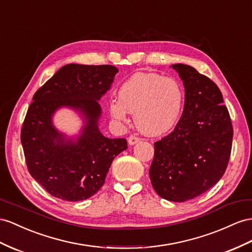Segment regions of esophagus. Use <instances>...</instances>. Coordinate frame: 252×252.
Here are the masks:
<instances>
[{"instance_id":"esophagus-1","label":"esophagus","mask_w":252,"mask_h":252,"mask_svg":"<svg viewBox=\"0 0 252 252\" xmlns=\"http://www.w3.org/2000/svg\"><path fill=\"white\" fill-rule=\"evenodd\" d=\"M127 141H128V144H130L131 146H133V145H135V144L139 143L140 138H139L138 136H136V135H131V136L127 138Z\"/></svg>"}]
</instances>
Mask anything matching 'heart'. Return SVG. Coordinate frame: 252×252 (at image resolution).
I'll list each match as a JSON object with an SVG mask.
<instances>
[{"label":"heart","instance_id":"1","mask_svg":"<svg viewBox=\"0 0 252 252\" xmlns=\"http://www.w3.org/2000/svg\"><path fill=\"white\" fill-rule=\"evenodd\" d=\"M118 99L109 102L112 117L125 124L134 114L139 130L148 135L164 134L175 126L182 112L184 93L179 82L156 73L138 72L118 90Z\"/></svg>","mask_w":252,"mask_h":252}]
</instances>
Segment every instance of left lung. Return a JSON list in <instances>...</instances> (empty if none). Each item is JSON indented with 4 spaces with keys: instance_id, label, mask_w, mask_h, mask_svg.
Returning <instances> with one entry per match:
<instances>
[{
    "instance_id": "8db88e82",
    "label": "left lung",
    "mask_w": 252,
    "mask_h": 252,
    "mask_svg": "<svg viewBox=\"0 0 252 252\" xmlns=\"http://www.w3.org/2000/svg\"><path fill=\"white\" fill-rule=\"evenodd\" d=\"M172 68L184 84V109L175 130L154 143L149 175L159 197L184 202L210 189L223 176L233 126L214 82L188 64Z\"/></svg>"
}]
</instances>
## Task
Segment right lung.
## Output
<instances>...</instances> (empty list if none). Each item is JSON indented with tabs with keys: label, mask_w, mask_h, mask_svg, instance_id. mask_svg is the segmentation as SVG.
I'll return each instance as SVG.
<instances>
[{
	"label": "right lung",
	"mask_w": 252,
	"mask_h": 252,
	"mask_svg": "<svg viewBox=\"0 0 252 252\" xmlns=\"http://www.w3.org/2000/svg\"><path fill=\"white\" fill-rule=\"evenodd\" d=\"M117 72L111 64L69 63L35 93L22 125L21 144L31 176L52 196L67 201L94 196L115 157L127 148L125 138H107L98 127V100ZM62 106L77 109L87 119L76 142L64 140L52 125L54 112Z\"/></svg>",
	"instance_id": "add662e5"
}]
</instances>
